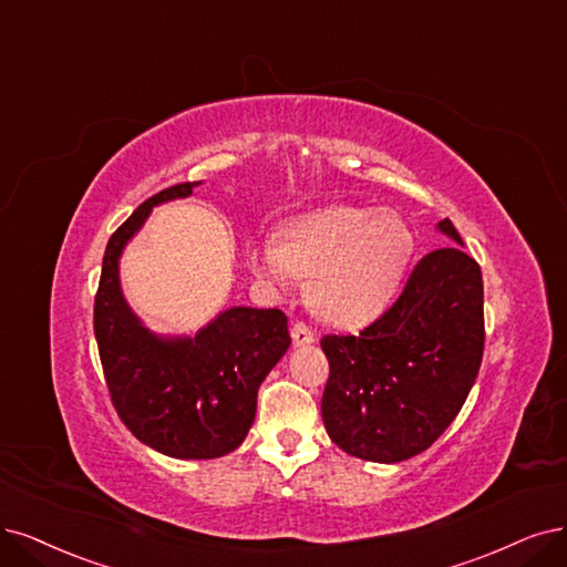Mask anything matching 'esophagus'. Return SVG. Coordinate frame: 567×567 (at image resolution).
<instances>
[{
  "mask_svg": "<svg viewBox=\"0 0 567 567\" xmlns=\"http://www.w3.org/2000/svg\"><path fill=\"white\" fill-rule=\"evenodd\" d=\"M291 339H295V346H310L316 343V333H312L308 324L295 322V327H291Z\"/></svg>",
  "mask_w": 567,
  "mask_h": 567,
  "instance_id": "obj_1",
  "label": "esophagus"
}]
</instances>
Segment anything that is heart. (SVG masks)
Listing matches in <instances>:
<instances>
[{
  "mask_svg": "<svg viewBox=\"0 0 567 567\" xmlns=\"http://www.w3.org/2000/svg\"><path fill=\"white\" fill-rule=\"evenodd\" d=\"M415 236L392 209L331 205L291 219L282 238L249 245L257 276L291 289L310 276L308 299L337 324L373 320L394 299L413 259Z\"/></svg>",
  "mask_w": 567,
  "mask_h": 567,
  "instance_id": "b5f03b06",
  "label": "heart"
}]
</instances>
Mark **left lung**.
Segmentation results:
<instances>
[{
  "label": "left lung",
  "mask_w": 567,
  "mask_h": 567,
  "mask_svg": "<svg viewBox=\"0 0 567 567\" xmlns=\"http://www.w3.org/2000/svg\"><path fill=\"white\" fill-rule=\"evenodd\" d=\"M455 245L417 261L402 297L360 337H324L322 421L331 442L369 463H402L455 421L484 358V280Z\"/></svg>",
  "instance_id": "1"
}]
</instances>
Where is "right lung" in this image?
<instances>
[{
	"instance_id": "obj_1",
	"label": "right lung",
	"mask_w": 567,
	"mask_h": 567,
	"mask_svg": "<svg viewBox=\"0 0 567 567\" xmlns=\"http://www.w3.org/2000/svg\"><path fill=\"white\" fill-rule=\"evenodd\" d=\"M200 182L165 188L142 203L110 238L95 297V341L116 413L142 444L177 460L236 451L255 423L257 392L291 339L278 308L234 306L196 333L165 337L146 327L121 289L125 245L167 200Z\"/></svg>"
}]
</instances>
